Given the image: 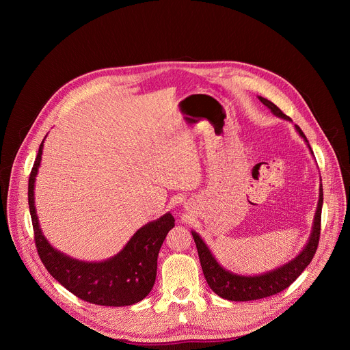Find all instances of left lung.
Masks as SVG:
<instances>
[{"instance_id": "8db88e82", "label": "left lung", "mask_w": 350, "mask_h": 350, "mask_svg": "<svg viewBox=\"0 0 350 350\" xmlns=\"http://www.w3.org/2000/svg\"><path fill=\"white\" fill-rule=\"evenodd\" d=\"M260 99V103L266 105L273 115H275L280 119L292 122L286 115L281 112V109L274 105L269 99L263 96H258ZM295 130L297 134L304 138L306 142L310 154L313 155L312 148L309 145V141L304 131L299 129V126L295 124ZM321 208H323V184H321V177H320V188H319V202L314 213V220L312 226V232L309 235V239L304 249L299 252L293 259H291L288 263L262 273L256 275H242L232 273L227 269H224L213 256L211 252L209 246L205 243V241L201 238L198 232L193 230L192 238L196 243L198 249V256L199 260H201L202 271L204 275L211 286V289L219 295L223 299H227V301L232 302H246V301H256V299L267 297L271 295H275L281 292L282 289L288 288L299 275L302 274V271L310 265L316 251H317V245L320 239V224H321Z\"/></svg>"}]
</instances>
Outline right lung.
<instances>
[{"label":"right lung","instance_id":"add662e5","mask_svg":"<svg viewBox=\"0 0 350 350\" xmlns=\"http://www.w3.org/2000/svg\"><path fill=\"white\" fill-rule=\"evenodd\" d=\"M44 139L29 178V209L36 246L45 269L69 292L94 305L119 308L142 301L155 284L158 255L167 232L174 227V217L167 212L146 223L134 232L119 254L101 262L79 260L58 251L42 234L34 206V183Z\"/></svg>","mask_w":350,"mask_h":350}]
</instances>
